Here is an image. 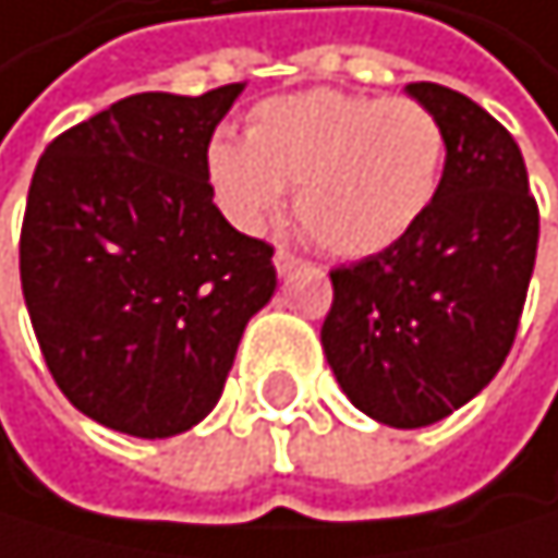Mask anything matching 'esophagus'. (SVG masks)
Here are the masks:
<instances>
[{"mask_svg": "<svg viewBox=\"0 0 558 558\" xmlns=\"http://www.w3.org/2000/svg\"><path fill=\"white\" fill-rule=\"evenodd\" d=\"M272 263H276V272L279 276H289V272H295V269H300L303 263H300V258H295L292 252H286V248H276V255H272Z\"/></svg>", "mask_w": 558, "mask_h": 558, "instance_id": "34e87169", "label": "esophagus"}]
</instances>
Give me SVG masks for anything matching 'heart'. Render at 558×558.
Masks as SVG:
<instances>
[{
    "mask_svg": "<svg viewBox=\"0 0 558 558\" xmlns=\"http://www.w3.org/2000/svg\"><path fill=\"white\" fill-rule=\"evenodd\" d=\"M448 137L434 110L404 97L303 90L263 100L245 141L208 147V181L242 232L272 221L295 187V221L326 252L363 258L404 242L441 191Z\"/></svg>",
    "mask_w": 558,
    "mask_h": 558,
    "instance_id": "heart-1",
    "label": "heart"
}]
</instances>
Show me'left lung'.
Listing matches in <instances>:
<instances>
[{
  "mask_svg": "<svg viewBox=\"0 0 558 558\" xmlns=\"http://www.w3.org/2000/svg\"><path fill=\"white\" fill-rule=\"evenodd\" d=\"M448 137L441 191L387 252L337 266L323 353L367 417L427 427L468 404L515 340L535 266L538 205L515 137L441 83H408Z\"/></svg>",
  "mask_w": 558,
  "mask_h": 558,
  "instance_id": "8db88e82",
  "label": "left lung"
}]
</instances>
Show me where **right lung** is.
<instances>
[{
    "mask_svg": "<svg viewBox=\"0 0 558 558\" xmlns=\"http://www.w3.org/2000/svg\"><path fill=\"white\" fill-rule=\"evenodd\" d=\"M242 90L124 97L36 165L26 310L57 387L110 430L171 438L208 417L245 323L276 292L272 245L211 202L208 144Z\"/></svg>",
    "mask_w": 558,
    "mask_h": 558,
    "instance_id": "obj_1",
    "label": "right lung"
}]
</instances>
